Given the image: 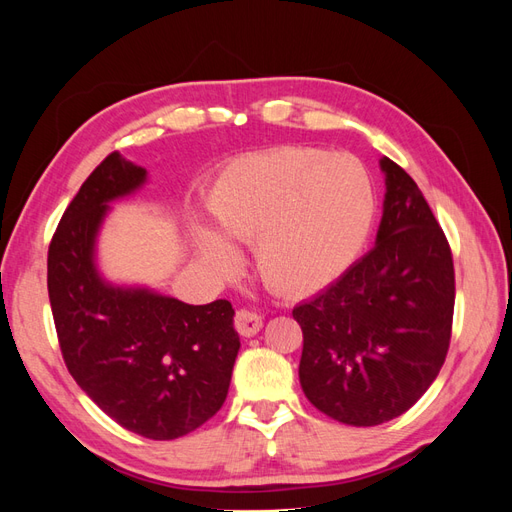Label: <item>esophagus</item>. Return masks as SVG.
I'll list each match as a JSON object with an SVG mask.
<instances>
[{"mask_svg": "<svg viewBox=\"0 0 512 512\" xmlns=\"http://www.w3.org/2000/svg\"><path fill=\"white\" fill-rule=\"evenodd\" d=\"M235 329L243 337H254L262 329V316L256 312H250V309H239L235 316Z\"/></svg>", "mask_w": 512, "mask_h": 512, "instance_id": "esophagus-1", "label": "esophagus"}]
</instances>
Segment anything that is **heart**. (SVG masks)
<instances>
[{"label":"heart","mask_w":512,"mask_h":512,"mask_svg":"<svg viewBox=\"0 0 512 512\" xmlns=\"http://www.w3.org/2000/svg\"><path fill=\"white\" fill-rule=\"evenodd\" d=\"M207 211L215 230L198 228L196 247L209 267L235 271L230 243L254 241L262 282L303 297L329 286L359 254L376 196L350 153L275 147L230 162L211 185Z\"/></svg>","instance_id":"b5f03b06"}]
</instances>
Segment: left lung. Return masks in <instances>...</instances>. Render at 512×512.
Here are the masks:
<instances>
[{"mask_svg": "<svg viewBox=\"0 0 512 512\" xmlns=\"http://www.w3.org/2000/svg\"><path fill=\"white\" fill-rule=\"evenodd\" d=\"M376 245L292 316L303 329L299 380L327 416L374 427L410 410L444 365L451 342V247L423 192L382 158Z\"/></svg>", "mask_w": 512, "mask_h": 512, "instance_id": "1", "label": "left lung"}]
</instances>
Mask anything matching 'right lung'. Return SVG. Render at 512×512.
Segmentation results:
<instances>
[{"mask_svg": "<svg viewBox=\"0 0 512 512\" xmlns=\"http://www.w3.org/2000/svg\"><path fill=\"white\" fill-rule=\"evenodd\" d=\"M145 183L147 170L117 151L87 177L49 247V299L61 354L89 399L138 436L175 440L222 408L241 342L226 299L188 305L100 273L111 203Z\"/></svg>", "mask_w": 512, "mask_h": 512, "instance_id": "obj_1", "label": "right lung"}]
</instances>
